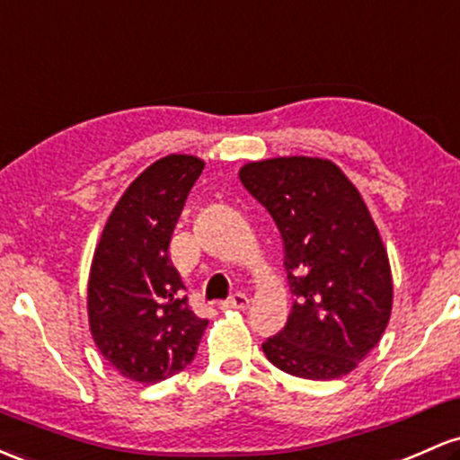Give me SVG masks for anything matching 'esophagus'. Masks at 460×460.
Wrapping results in <instances>:
<instances>
[{
  "label": "esophagus",
  "mask_w": 460,
  "mask_h": 460,
  "mask_svg": "<svg viewBox=\"0 0 460 460\" xmlns=\"http://www.w3.org/2000/svg\"><path fill=\"white\" fill-rule=\"evenodd\" d=\"M220 307L222 310H246V307H249V296L238 292V295H234L231 299L222 301Z\"/></svg>",
  "instance_id": "34e87169"
}]
</instances>
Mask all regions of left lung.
<instances>
[{
  "label": "left lung",
  "mask_w": 460,
  "mask_h": 460,
  "mask_svg": "<svg viewBox=\"0 0 460 460\" xmlns=\"http://www.w3.org/2000/svg\"><path fill=\"white\" fill-rule=\"evenodd\" d=\"M238 174L279 229L296 295L286 327L261 349L295 377L347 376L380 342L393 310L391 261L369 207L323 156L249 161Z\"/></svg>",
  "instance_id": "8db88e82"
}]
</instances>
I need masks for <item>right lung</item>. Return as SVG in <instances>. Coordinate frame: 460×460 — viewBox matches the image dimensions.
Masks as SVG:
<instances>
[{
  "instance_id": "add662e5",
  "label": "right lung",
  "mask_w": 460,
  "mask_h": 460,
  "mask_svg": "<svg viewBox=\"0 0 460 460\" xmlns=\"http://www.w3.org/2000/svg\"><path fill=\"white\" fill-rule=\"evenodd\" d=\"M205 168L168 155L141 172L109 214L87 284L89 332L119 376L156 385L194 360L207 321L196 316L168 257L191 185Z\"/></svg>"
}]
</instances>
